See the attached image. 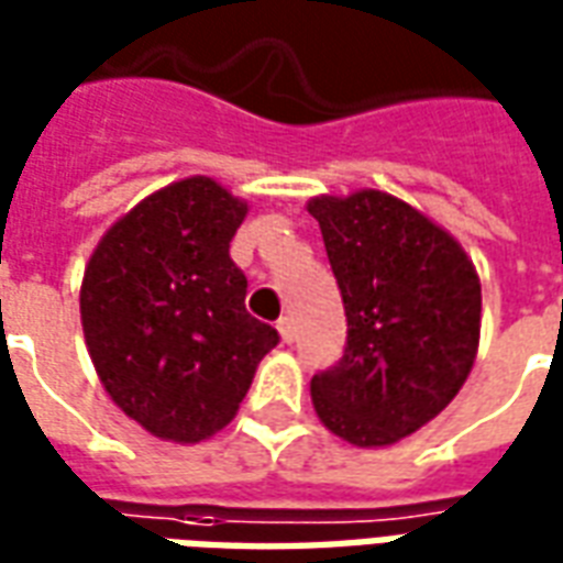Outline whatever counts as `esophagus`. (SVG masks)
<instances>
[{
	"label": "esophagus",
	"instance_id": "esophagus-1",
	"mask_svg": "<svg viewBox=\"0 0 563 563\" xmlns=\"http://www.w3.org/2000/svg\"><path fill=\"white\" fill-rule=\"evenodd\" d=\"M277 331H280V341H283V343H292V338H295V331H292V319H289V317H283L280 322H277Z\"/></svg>",
	"mask_w": 563,
	"mask_h": 563
}]
</instances>
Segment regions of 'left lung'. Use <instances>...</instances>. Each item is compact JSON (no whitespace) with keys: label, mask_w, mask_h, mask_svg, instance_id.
Wrapping results in <instances>:
<instances>
[{"label":"left lung","mask_w":563,"mask_h":563,"mask_svg":"<svg viewBox=\"0 0 563 563\" xmlns=\"http://www.w3.org/2000/svg\"><path fill=\"white\" fill-rule=\"evenodd\" d=\"M346 310V350L310 379L319 422L377 449L416 434L459 395L479 350L483 289L471 256L383 189L307 201Z\"/></svg>","instance_id":"left-lung-1"}]
</instances>
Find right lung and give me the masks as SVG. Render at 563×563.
Instances as JSON below:
<instances>
[{
    "mask_svg": "<svg viewBox=\"0 0 563 563\" xmlns=\"http://www.w3.org/2000/svg\"><path fill=\"white\" fill-rule=\"evenodd\" d=\"M244 198L196 174L162 186L102 234L84 268L80 325L111 401L168 443L232 422L277 331L246 313L229 256Z\"/></svg>",
    "mask_w": 563,
    "mask_h": 563,
    "instance_id": "right-lung-1",
    "label": "right lung"
}]
</instances>
